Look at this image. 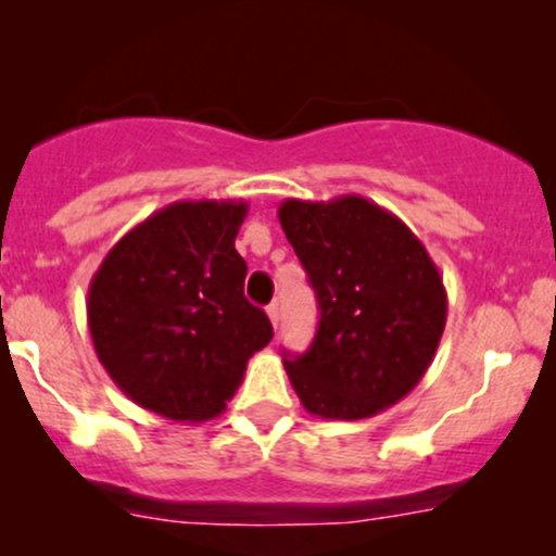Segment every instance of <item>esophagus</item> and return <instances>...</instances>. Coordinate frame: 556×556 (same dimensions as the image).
<instances>
[{
    "instance_id": "34e87169",
    "label": "esophagus",
    "mask_w": 556,
    "mask_h": 556,
    "mask_svg": "<svg viewBox=\"0 0 556 556\" xmlns=\"http://www.w3.org/2000/svg\"><path fill=\"white\" fill-rule=\"evenodd\" d=\"M266 316H269V321H271V327L277 329L279 327V305L277 303H271L269 308H266Z\"/></svg>"
}]
</instances>
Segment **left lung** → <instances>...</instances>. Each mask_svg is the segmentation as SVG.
Masks as SVG:
<instances>
[{"label":"left lung","mask_w":556,"mask_h":556,"mask_svg":"<svg viewBox=\"0 0 556 556\" xmlns=\"http://www.w3.org/2000/svg\"><path fill=\"white\" fill-rule=\"evenodd\" d=\"M279 225L316 290L318 331L285 371L311 416H379L429 371L446 290L405 222L363 195L287 198Z\"/></svg>","instance_id":"8db88e82"}]
</instances>
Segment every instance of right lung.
<instances>
[{
	"label": "right lung",
	"instance_id": "1",
	"mask_svg": "<svg viewBox=\"0 0 556 556\" xmlns=\"http://www.w3.org/2000/svg\"><path fill=\"white\" fill-rule=\"evenodd\" d=\"M245 201H175L123 235L88 285V329L112 381L177 424L216 418L271 342L242 295Z\"/></svg>",
	"mask_w": 556,
	"mask_h": 556
}]
</instances>
